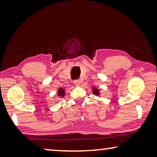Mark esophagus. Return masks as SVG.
<instances>
[{"mask_svg":"<svg viewBox=\"0 0 157 157\" xmlns=\"http://www.w3.org/2000/svg\"><path fill=\"white\" fill-rule=\"evenodd\" d=\"M73 83L75 86H79V85H80L81 81L79 80V79H75V80L73 81Z\"/></svg>","mask_w":157,"mask_h":157,"instance_id":"34e87169","label":"esophagus"}]
</instances>
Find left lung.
<instances>
[{
	"label": "left lung",
	"mask_w": 157,
	"mask_h": 157,
	"mask_svg": "<svg viewBox=\"0 0 157 157\" xmlns=\"http://www.w3.org/2000/svg\"><path fill=\"white\" fill-rule=\"evenodd\" d=\"M92 92H93V94H94V95L96 96H99L100 95V91H99V90L96 87H93L92 88Z\"/></svg>",
	"instance_id": "obj_1"
}]
</instances>
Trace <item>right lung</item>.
I'll use <instances>...</instances> for the list:
<instances>
[{
    "instance_id": "add662e5",
    "label": "right lung",
    "mask_w": 157,
    "mask_h": 157,
    "mask_svg": "<svg viewBox=\"0 0 157 157\" xmlns=\"http://www.w3.org/2000/svg\"><path fill=\"white\" fill-rule=\"evenodd\" d=\"M58 96L63 98V97L65 96V89L63 88H59L58 90Z\"/></svg>"
}]
</instances>
